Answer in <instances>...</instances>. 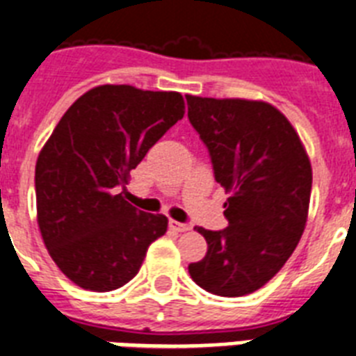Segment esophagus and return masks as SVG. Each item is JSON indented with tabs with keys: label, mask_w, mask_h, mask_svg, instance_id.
<instances>
[{
	"label": "esophagus",
	"mask_w": 356,
	"mask_h": 356,
	"mask_svg": "<svg viewBox=\"0 0 356 356\" xmlns=\"http://www.w3.org/2000/svg\"><path fill=\"white\" fill-rule=\"evenodd\" d=\"M170 229H173L175 233H186L192 229L190 223H181V222H175V220H170Z\"/></svg>",
	"instance_id": "esophagus-1"
}]
</instances>
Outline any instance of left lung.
<instances>
[{"mask_svg": "<svg viewBox=\"0 0 356 356\" xmlns=\"http://www.w3.org/2000/svg\"><path fill=\"white\" fill-rule=\"evenodd\" d=\"M188 118L229 194V227H197L205 259L188 266L203 290L240 298L275 277L309 218L312 166L298 131L273 105L240 97L186 96Z\"/></svg>", "mask_w": 356, "mask_h": 356, "instance_id": "1", "label": "left lung"}]
</instances>
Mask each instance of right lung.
Wrapping results in <instances>:
<instances>
[{"mask_svg":"<svg viewBox=\"0 0 356 356\" xmlns=\"http://www.w3.org/2000/svg\"><path fill=\"white\" fill-rule=\"evenodd\" d=\"M183 116L179 92L99 85L53 129L36 159V222L53 262L77 286H123L166 233L164 214L134 209L120 188Z\"/></svg>","mask_w":356,"mask_h":356,"instance_id":"obj_1","label":"right lung"}]
</instances>
